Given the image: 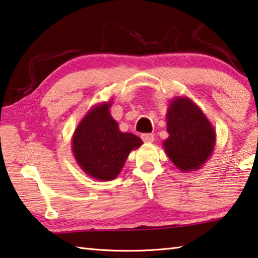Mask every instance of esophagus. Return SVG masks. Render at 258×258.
Returning <instances> with one entry per match:
<instances>
[{"instance_id":"1","label":"esophagus","mask_w":258,"mask_h":258,"mask_svg":"<svg viewBox=\"0 0 258 258\" xmlns=\"http://www.w3.org/2000/svg\"><path fill=\"white\" fill-rule=\"evenodd\" d=\"M142 139L145 143L151 144V143L154 142V136H153L152 134H144V135H142Z\"/></svg>"}]
</instances>
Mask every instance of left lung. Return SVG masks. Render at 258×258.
I'll list each match as a JSON object with an SVG mask.
<instances>
[{
	"label": "left lung",
	"instance_id": "left-lung-1",
	"mask_svg": "<svg viewBox=\"0 0 258 258\" xmlns=\"http://www.w3.org/2000/svg\"><path fill=\"white\" fill-rule=\"evenodd\" d=\"M166 132L169 137L162 145L171 162L182 172L200 170L212 156L215 130L200 106L189 97L170 99Z\"/></svg>",
	"mask_w": 258,
	"mask_h": 258
}]
</instances>
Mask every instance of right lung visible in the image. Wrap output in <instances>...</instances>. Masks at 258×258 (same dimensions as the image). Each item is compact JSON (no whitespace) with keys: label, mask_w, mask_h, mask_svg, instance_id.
<instances>
[{"label":"right lung","mask_w":258,"mask_h":258,"mask_svg":"<svg viewBox=\"0 0 258 258\" xmlns=\"http://www.w3.org/2000/svg\"><path fill=\"white\" fill-rule=\"evenodd\" d=\"M112 102L110 99L90 108L77 125L71 143L80 169L90 178L102 181L115 179L130 152L143 144L136 135L120 132L108 110Z\"/></svg>","instance_id":"obj_1"}]
</instances>
